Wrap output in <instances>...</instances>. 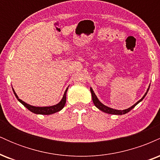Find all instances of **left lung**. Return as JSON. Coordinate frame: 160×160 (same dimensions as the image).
<instances>
[{"label":"left lung","instance_id":"1","mask_svg":"<svg viewBox=\"0 0 160 160\" xmlns=\"http://www.w3.org/2000/svg\"><path fill=\"white\" fill-rule=\"evenodd\" d=\"M149 87H150V86H149ZM148 90H149V88H148V90H147V92H146V93H145L144 96H143L142 98H141V99H140V100H139L138 102H137L136 103L134 104V105L132 106L131 108H128V109L122 110V111H121V110L113 109V108H109V107H107V106L104 105V104H102V102H101L100 101L98 100V98H97V96H96V95H95V94L94 93V92H93V90H92V88H90L92 98V102H93V103H94L95 107L98 108V109L100 110V111H103V112H104V113H109V114H116V115H122V114H125V113H128V112H129L132 109H133V108H135V106H136L137 104L139 103V102H141V101H142L143 99H144V97L146 96V95H147V93H148Z\"/></svg>","mask_w":160,"mask_h":160}]
</instances>
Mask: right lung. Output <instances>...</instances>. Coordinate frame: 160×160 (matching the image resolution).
Instances as JSON below:
<instances>
[{"mask_svg": "<svg viewBox=\"0 0 160 160\" xmlns=\"http://www.w3.org/2000/svg\"><path fill=\"white\" fill-rule=\"evenodd\" d=\"M68 89V88L66 89L65 93H64L63 98H62L61 102H60L58 104H56V105L50 106V107H34V106L30 105V104L25 103V102H23L22 100H21V99L19 98V97H18V95H16V93L15 92V91H14L13 89H12V91H13L14 94H15L16 98L18 99V101H19V102H21V103L27 108V109H28L29 111H32V113H37V114L49 115V114H52V113H56V112L60 111L62 108L65 107V104L66 103V93H67Z\"/></svg>", "mask_w": 160, "mask_h": 160, "instance_id": "right-lung-1", "label": "right lung"}]
</instances>
